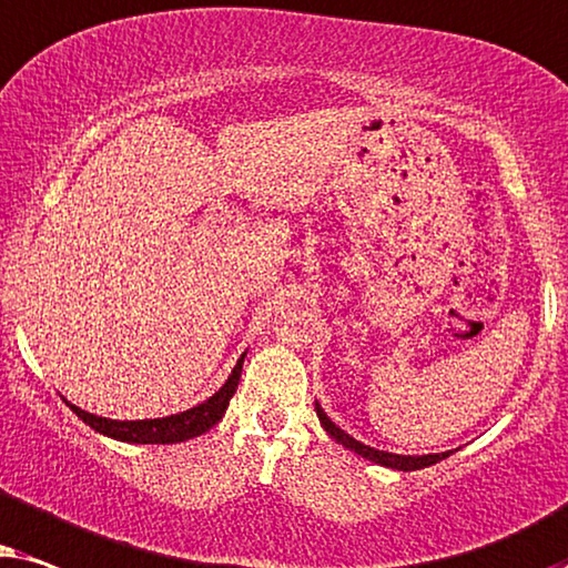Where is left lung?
Listing matches in <instances>:
<instances>
[{
    "instance_id": "8db88e82",
    "label": "left lung",
    "mask_w": 568,
    "mask_h": 568,
    "mask_svg": "<svg viewBox=\"0 0 568 568\" xmlns=\"http://www.w3.org/2000/svg\"><path fill=\"white\" fill-rule=\"evenodd\" d=\"M316 415H320V423L324 426V430L335 438L337 444H343L345 449L355 452V455H361L363 459H368V463H376V465H384V467H392V470H403V473H410V470H423V467L428 465H436L438 459L449 457V452H442V455H420V457H413V455H392V452H382V449H374V447H366V444H361L358 438H353L351 434H345L343 428L335 426V423L329 420V415L322 410V405L316 403Z\"/></svg>"
}]
</instances>
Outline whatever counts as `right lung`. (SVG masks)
<instances>
[{
  "mask_svg": "<svg viewBox=\"0 0 568 568\" xmlns=\"http://www.w3.org/2000/svg\"><path fill=\"white\" fill-rule=\"evenodd\" d=\"M244 358L246 353L241 355L233 366V372L221 389L215 392L213 397H207L205 403L189 407L184 413L176 415H165V418H145V420H111V418H101V415L85 413L80 410L78 405L64 403L72 407V413H78V418L82 423H88L90 428H95L98 434L116 438V442H126V444H179L186 442V438L202 436L205 430L215 426L217 420L223 418L225 410H229V403L236 392L239 382H241V368H244Z\"/></svg>",
  "mask_w": 568,
  "mask_h": 568,
  "instance_id": "right-lung-1",
  "label": "right lung"
}]
</instances>
